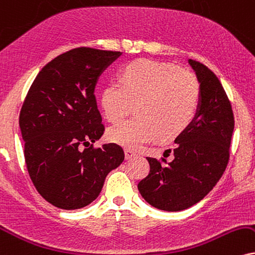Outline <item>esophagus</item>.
<instances>
[{
    "instance_id": "obj_1",
    "label": "esophagus",
    "mask_w": 255,
    "mask_h": 255,
    "mask_svg": "<svg viewBox=\"0 0 255 255\" xmlns=\"http://www.w3.org/2000/svg\"><path fill=\"white\" fill-rule=\"evenodd\" d=\"M134 156H136V152L132 151V150H130V149H125V159H130Z\"/></svg>"
}]
</instances>
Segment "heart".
I'll return each mask as SVG.
<instances>
[{
    "label": "heart",
    "instance_id": "obj_1",
    "mask_svg": "<svg viewBox=\"0 0 255 255\" xmlns=\"http://www.w3.org/2000/svg\"><path fill=\"white\" fill-rule=\"evenodd\" d=\"M100 102L110 122L119 121L131 103L139 102L140 119L123 121L108 131L112 143L138 149L161 133L172 137L189 127L199 108L200 85L194 74L177 66L140 59L123 68L121 83L106 85Z\"/></svg>",
    "mask_w": 255,
    "mask_h": 255
}]
</instances>
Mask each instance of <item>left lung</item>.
<instances>
[{
	"label": "left lung",
	"mask_w": 255,
	"mask_h": 255,
	"mask_svg": "<svg viewBox=\"0 0 255 255\" xmlns=\"http://www.w3.org/2000/svg\"><path fill=\"white\" fill-rule=\"evenodd\" d=\"M188 62L200 84L196 115L176 137L172 161L146 157L150 172L138 183L143 199L165 212L189 208L215 187L228 164L234 130L233 110L218 77L199 61Z\"/></svg>",
	"instance_id": "left-lung-1"
}]
</instances>
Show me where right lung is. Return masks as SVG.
<instances>
[{"instance_id":"right-lung-1","label":"right lung","mask_w":255,"mask_h":255,"mask_svg":"<svg viewBox=\"0 0 255 255\" xmlns=\"http://www.w3.org/2000/svg\"><path fill=\"white\" fill-rule=\"evenodd\" d=\"M121 55L80 47L56 56L36 75L22 105L18 124L30 180L58 208L93 202L109 172L124 161L117 144L92 146L104 133L94 90Z\"/></svg>"}]
</instances>
